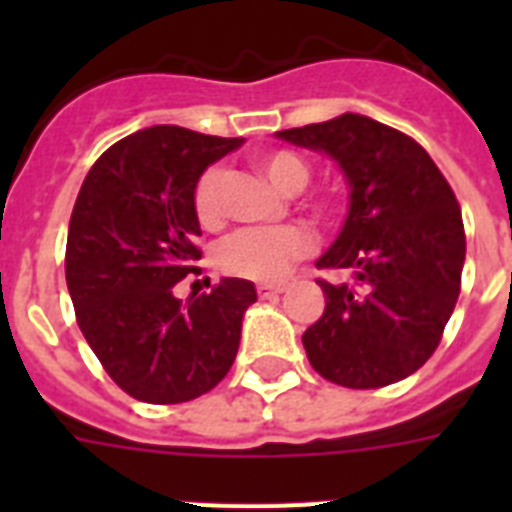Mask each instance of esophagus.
Returning a JSON list of instances; mask_svg holds the SVG:
<instances>
[{"mask_svg":"<svg viewBox=\"0 0 512 512\" xmlns=\"http://www.w3.org/2000/svg\"><path fill=\"white\" fill-rule=\"evenodd\" d=\"M284 289H287L284 281H279V284H257V295L263 297V300H271V297H279Z\"/></svg>","mask_w":512,"mask_h":512,"instance_id":"1","label":"esophagus"}]
</instances>
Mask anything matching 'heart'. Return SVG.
I'll return each mask as SVG.
<instances>
[{
  "label": "heart",
  "mask_w": 512,
  "mask_h": 512,
  "mask_svg": "<svg viewBox=\"0 0 512 512\" xmlns=\"http://www.w3.org/2000/svg\"><path fill=\"white\" fill-rule=\"evenodd\" d=\"M257 170L263 172L279 191H303L311 180V167L295 151H265L255 159ZM223 167H209L193 191V212L204 228H220L223 223ZM311 233L300 225H273V228H244L217 247L215 257L220 271L236 279L273 284L287 276L289 265L311 252Z\"/></svg>",
  "instance_id": "heart-1"
}]
</instances>
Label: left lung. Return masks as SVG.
<instances>
[{"label":"left lung","instance_id":"left-lung-1","mask_svg":"<svg viewBox=\"0 0 512 512\" xmlns=\"http://www.w3.org/2000/svg\"><path fill=\"white\" fill-rule=\"evenodd\" d=\"M324 151L350 188L348 217L319 268L353 284L319 281L327 308L305 329L316 372L342 388H382L420 369L438 348L465 265L460 204L428 151L361 114L276 132Z\"/></svg>","mask_w":512,"mask_h":512}]
</instances>
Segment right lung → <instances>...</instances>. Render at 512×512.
I'll return each mask as SVG.
<instances>
[{"label": "right lung", "instance_id": "1", "mask_svg": "<svg viewBox=\"0 0 512 512\" xmlns=\"http://www.w3.org/2000/svg\"><path fill=\"white\" fill-rule=\"evenodd\" d=\"M241 143L175 124L146 127L108 148L76 196L66 244L76 324L111 380L138 401L199 398L236 358L255 284L223 279L188 303L172 289L201 273L196 183Z\"/></svg>", "mask_w": 512, "mask_h": 512}]
</instances>
